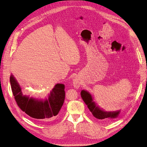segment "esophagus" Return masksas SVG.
Instances as JSON below:
<instances>
[{"instance_id": "obj_1", "label": "esophagus", "mask_w": 147, "mask_h": 147, "mask_svg": "<svg viewBox=\"0 0 147 147\" xmlns=\"http://www.w3.org/2000/svg\"><path fill=\"white\" fill-rule=\"evenodd\" d=\"M73 85L76 88H78L80 87V81H78V80L77 79H75L73 80Z\"/></svg>"}]
</instances>
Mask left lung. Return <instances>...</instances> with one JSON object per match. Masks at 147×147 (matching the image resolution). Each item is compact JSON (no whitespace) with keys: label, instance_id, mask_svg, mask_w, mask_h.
<instances>
[{"label":"left lung","instance_id":"1","mask_svg":"<svg viewBox=\"0 0 147 147\" xmlns=\"http://www.w3.org/2000/svg\"><path fill=\"white\" fill-rule=\"evenodd\" d=\"M81 96L85 104L87 105L88 108L92 113V115L98 119L109 121L111 119L116 118L120 113L119 111L115 112H107L103 111L96 105L95 102L93 101L91 95L85 90L81 91Z\"/></svg>","mask_w":147,"mask_h":147}]
</instances>
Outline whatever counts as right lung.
I'll return each mask as SVG.
<instances>
[{
  "instance_id": "1",
  "label": "right lung",
  "mask_w": 147,
  "mask_h": 147,
  "mask_svg": "<svg viewBox=\"0 0 147 147\" xmlns=\"http://www.w3.org/2000/svg\"><path fill=\"white\" fill-rule=\"evenodd\" d=\"M10 82L17 105L26 114L38 121H50L59 113L62 107L65 97L63 84H56L51 91L48 98L43 101L24 96L19 84L12 75Z\"/></svg>"
}]
</instances>
